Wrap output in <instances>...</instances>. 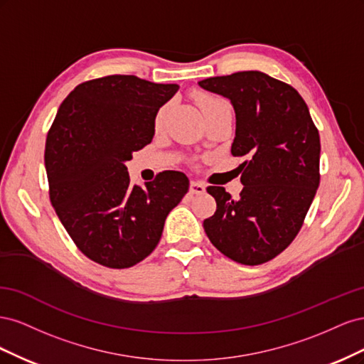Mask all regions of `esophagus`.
Instances as JSON below:
<instances>
[{"instance_id": "34e87169", "label": "esophagus", "mask_w": 364, "mask_h": 364, "mask_svg": "<svg viewBox=\"0 0 364 364\" xmlns=\"http://www.w3.org/2000/svg\"><path fill=\"white\" fill-rule=\"evenodd\" d=\"M205 190H206V186L203 182L193 181L190 183V193H193V194H202V193H205Z\"/></svg>"}]
</instances>
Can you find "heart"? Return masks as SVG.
<instances>
[{
	"label": "heart",
	"mask_w": 364,
	"mask_h": 364,
	"mask_svg": "<svg viewBox=\"0 0 364 364\" xmlns=\"http://www.w3.org/2000/svg\"><path fill=\"white\" fill-rule=\"evenodd\" d=\"M215 102H217V98H214V97H208V95H199V97H197V103H199V106L202 107V111H203V109H206L208 106H211L213 103H215ZM165 117H167V106H164V107L159 109V112H158V115L155 118L156 129L162 127L164 121H165Z\"/></svg>",
	"instance_id": "obj_1"
}]
</instances>
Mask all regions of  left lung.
<instances>
[{
  "label": "left lung",
  "instance_id": "8db88e82",
  "mask_svg": "<svg viewBox=\"0 0 364 364\" xmlns=\"http://www.w3.org/2000/svg\"><path fill=\"white\" fill-rule=\"evenodd\" d=\"M203 90L229 98L235 111L232 156L243 191L234 200L223 186H208L217 209L203 222L211 243L246 266L273 259L299 232L321 173V138L308 106L293 86L261 71L209 77Z\"/></svg>",
  "mask_w": 364,
  "mask_h": 364
}]
</instances>
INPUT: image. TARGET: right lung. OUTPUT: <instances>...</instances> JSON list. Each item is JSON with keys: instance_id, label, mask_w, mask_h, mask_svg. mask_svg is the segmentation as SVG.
Returning <instances> with one entry per match:
<instances>
[{"instance_id": "right-lung-1", "label": "right lung", "mask_w": 364, "mask_h": 364, "mask_svg": "<svg viewBox=\"0 0 364 364\" xmlns=\"http://www.w3.org/2000/svg\"><path fill=\"white\" fill-rule=\"evenodd\" d=\"M179 86L136 75L83 82L62 102L47 135L50 200L75 246L109 269H127L158 246L165 218L188 191L181 171L130 185L126 162L150 144L155 118Z\"/></svg>"}]
</instances>
